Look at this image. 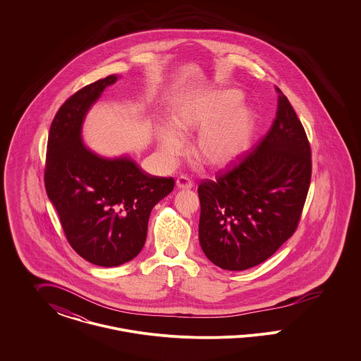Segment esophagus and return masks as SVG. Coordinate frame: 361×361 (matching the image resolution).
I'll use <instances>...</instances> for the list:
<instances>
[{"label":"esophagus","instance_id":"esophagus-1","mask_svg":"<svg viewBox=\"0 0 361 361\" xmlns=\"http://www.w3.org/2000/svg\"><path fill=\"white\" fill-rule=\"evenodd\" d=\"M176 187L178 189H190L193 187V183L189 180L187 176H180L176 180Z\"/></svg>","mask_w":361,"mask_h":361}]
</instances>
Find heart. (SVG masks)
<instances>
[{
    "label": "heart",
    "instance_id": "obj_1",
    "mask_svg": "<svg viewBox=\"0 0 361 361\" xmlns=\"http://www.w3.org/2000/svg\"><path fill=\"white\" fill-rule=\"evenodd\" d=\"M243 93L235 87L207 90L177 104L171 115V128L161 127L155 137L161 153L173 159L184 152L181 137H197L192 154L209 168H224L250 146L256 128L255 109L242 103Z\"/></svg>",
    "mask_w": 361,
    "mask_h": 361
}]
</instances>
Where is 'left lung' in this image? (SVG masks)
Returning <instances> with one entry per match:
<instances>
[{
  "instance_id": "8db88e82",
  "label": "left lung",
  "mask_w": 361,
  "mask_h": 361,
  "mask_svg": "<svg viewBox=\"0 0 361 361\" xmlns=\"http://www.w3.org/2000/svg\"><path fill=\"white\" fill-rule=\"evenodd\" d=\"M279 93L275 121L230 172L199 185V240L207 258L245 271L271 257L295 233L311 180L306 131Z\"/></svg>"
}]
</instances>
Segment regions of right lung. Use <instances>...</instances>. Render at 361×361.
Listing matches in <instances>:
<instances>
[{"instance_id": "add662e5", "label": "right lung", "mask_w": 361, "mask_h": 361, "mask_svg": "<svg viewBox=\"0 0 361 361\" xmlns=\"http://www.w3.org/2000/svg\"><path fill=\"white\" fill-rule=\"evenodd\" d=\"M118 77L80 89L50 127L44 184L71 247L99 267H118L142 250L153 207L174 188L172 177L143 172L130 157L104 158L81 137L90 106Z\"/></svg>"}]
</instances>
